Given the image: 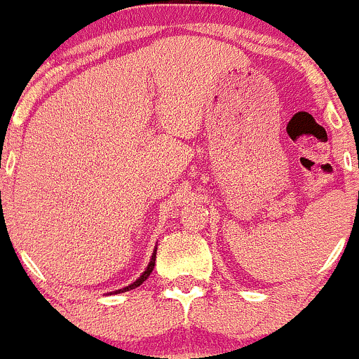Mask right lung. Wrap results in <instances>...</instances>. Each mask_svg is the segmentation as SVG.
<instances>
[{"instance_id":"right-lung-1","label":"right lung","mask_w":359,"mask_h":359,"mask_svg":"<svg viewBox=\"0 0 359 359\" xmlns=\"http://www.w3.org/2000/svg\"><path fill=\"white\" fill-rule=\"evenodd\" d=\"M154 264H156V250H154V253H153V259H151L149 266H147V269L144 271V273H142V276H140L139 280H137V281H133L132 285H128V287H125V288H121V290H118V293L128 292V290H132V288H137V287H140V285H142L144 281H146L147 278H149V274L153 273V269H154Z\"/></svg>"}]
</instances>
